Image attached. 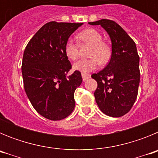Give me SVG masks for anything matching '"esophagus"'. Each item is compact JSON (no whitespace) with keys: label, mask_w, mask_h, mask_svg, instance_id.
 Here are the masks:
<instances>
[{"label":"esophagus","mask_w":158,"mask_h":158,"mask_svg":"<svg viewBox=\"0 0 158 158\" xmlns=\"http://www.w3.org/2000/svg\"><path fill=\"white\" fill-rule=\"evenodd\" d=\"M81 76H82V79H83L84 81H87L88 79H89V78L90 77V75H89V74H86V73H82Z\"/></svg>","instance_id":"34e87169"}]
</instances>
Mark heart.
Listing matches in <instances>:
<instances>
[{
  "mask_svg": "<svg viewBox=\"0 0 158 158\" xmlns=\"http://www.w3.org/2000/svg\"><path fill=\"white\" fill-rule=\"evenodd\" d=\"M77 37L81 43L91 44L92 48L89 54L90 58L80 60L74 63V70L86 73L96 69L100 63L104 64L109 60L111 49L107 43L102 41V35L98 31L94 28L85 29L81 31ZM64 51L67 58L75 61L79 55L78 44L73 39L69 38L65 42Z\"/></svg>",
  "mask_w": 158,
  "mask_h": 158,
  "instance_id": "1",
  "label": "heart"
}]
</instances>
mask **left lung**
<instances>
[{"label":"left lung","instance_id":"obj_1","mask_svg":"<svg viewBox=\"0 0 158 158\" xmlns=\"http://www.w3.org/2000/svg\"><path fill=\"white\" fill-rule=\"evenodd\" d=\"M89 23L100 25L111 41L109 63L103 70L92 75L98 85L94 93L96 104L108 116H123L131 109L139 91L140 71L136 45L113 20L103 19Z\"/></svg>","mask_w":158,"mask_h":158}]
</instances>
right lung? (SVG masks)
Masks as SVG:
<instances>
[{
  "mask_svg": "<svg viewBox=\"0 0 158 158\" xmlns=\"http://www.w3.org/2000/svg\"><path fill=\"white\" fill-rule=\"evenodd\" d=\"M82 24L49 22L36 32L23 52L21 69L26 94L37 112L51 120L63 119L74 109V92L82 77L77 70L67 76L72 65L64 47Z\"/></svg>",
  "mask_w": 158,
  "mask_h": 158,
  "instance_id": "obj_1",
  "label": "right lung"
}]
</instances>
